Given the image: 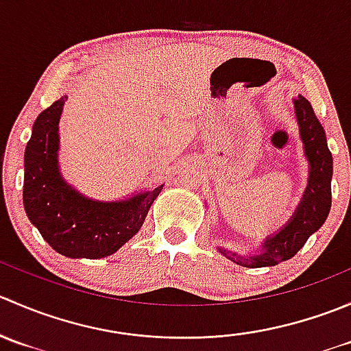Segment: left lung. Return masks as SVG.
<instances>
[{
    "instance_id": "left-lung-1",
    "label": "left lung",
    "mask_w": 351,
    "mask_h": 351,
    "mask_svg": "<svg viewBox=\"0 0 351 351\" xmlns=\"http://www.w3.org/2000/svg\"><path fill=\"white\" fill-rule=\"evenodd\" d=\"M293 107L299 120L306 156L309 159V185L289 224L274 238L265 241L263 253L254 256H238L232 251L222 250V254L241 267H274L290 260L306 244L309 236L324 224L331 208L332 158L328 149L326 134L306 98L299 97L293 100Z\"/></svg>"
}]
</instances>
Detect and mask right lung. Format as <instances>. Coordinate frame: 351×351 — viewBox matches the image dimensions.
I'll return each instance as SVG.
<instances>
[{
  "instance_id": "obj_1",
  "label": "right lung",
  "mask_w": 351,
  "mask_h": 351,
  "mask_svg": "<svg viewBox=\"0 0 351 351\" xmlns=\"http://www.w3.org/2000/svg\"><path fill=\"white\" fill-rule=\"evenodd\" d=\"M67 97L37 117L25 149L23 205L58 253L97 260L115 253L143 226L161 186L125 202H95L66 185L58 168V125Z\"/></svg>"
}]
</instances>
